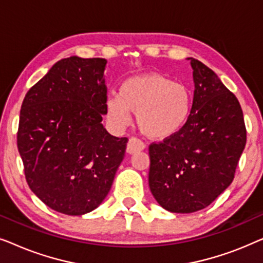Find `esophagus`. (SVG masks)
<instances>
[{"label":"esophagus","instance_id":"obj_1","mask_svg":"<svg viewBox=\"0 0 263 263\" xmlns=\"http://www.w3.org/2000/svg\"><path fill=\"white\" fill-rule=\"evenodd\" d=\"M145 147H146V145L140 139L130 138L129 139L128 145H127V153H129V154L138 153V152H140V151L145 149Z\"/></svg>","mask_w":263,"mask_h":263}]
</instances>
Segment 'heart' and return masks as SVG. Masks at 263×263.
Here are the masks:
<instances>
[{"label": "heart", "instance_id": "heart-1", "mask_svg": "<svg viewBox=\"0 0 263 263\" xmlns=\"http://www.w3.org/2000/svg\"><path fill=\"white\" fill-rule=\"evenodd\" d=\"M143 135L166 140L177 135L190 120L193 92L165 74L145 73L125 79L118 86L117 96L105 103L106 117L117 129L127 127L130 112Z\"/></svg>", "mask_w": 263, "mask_h": 263}]
</instances>
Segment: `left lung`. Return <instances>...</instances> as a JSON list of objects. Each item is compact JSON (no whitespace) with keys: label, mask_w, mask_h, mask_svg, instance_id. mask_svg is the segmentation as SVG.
Instances as JSON below:
<instances>
[{"label":"left lung","mask_w":263,"mask_h":263,"mask_svg":"<svg viewBox=\"0 0 263 263\" xmlns=\"http://www.w3.org/2000/svg\"><path fill=\"white\" fill-rule=\"evenodd\" d=\"M188 60L195 86L190 120L177 135L148 148L149 189L172 213L210 206L232 183L247 142L238 99L213 70Z\"/></svg>","instance_id":"8db88e82"}]
</instances>
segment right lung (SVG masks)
Instances as JSON below:
<instances>
[{"label":"right lung","instance_id":"add662e5","mask_svg":"<svg viewBox=\"0 0 263 263\" xmlns=\"http://www.w3.org/2000/svg\"><path fill=\"white\" fill-rule=\"evenodd\" d=\"M106 60L71 56L28 89L17 149L32 192L51 210L82 215L103 202L124 158L127 138L102 124Z\"/></svg>","mask_w":263,"mask_h":263}]
</instances>
